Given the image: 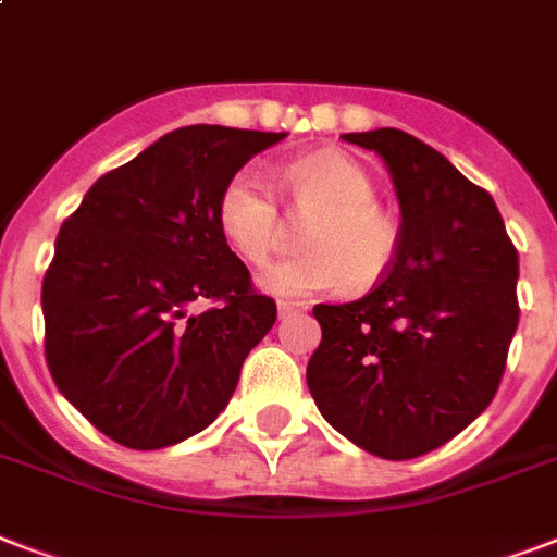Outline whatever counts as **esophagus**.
<instances>
[{
	"label": "esophagus",
	"mask_w": 557,
	"mask_h": 557,
	"mask_svg": "<svg viewBox=\"0 0 557 557\" xmlns=\"http://www.w3.org/2000/svg\"><path fill=\"white\" fill-rule=\"evenodd\" d=\"M309 306L300 304V300H280L277 304V312L280 318H288V314H297V312H306Z\"/></svg>",
	"instance_id": "1"
}]
</instances>
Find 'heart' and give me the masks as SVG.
<instances>
[{
	"mask_svg": "<svg viewBox=\"0 0 557 557\" xmlns=\"http://www.w3.org/2000/svg\"><path fill=\"white\" fill-rule=\"evenodd\" d=\"M277 190L288 216L304 227L306 253L280 262L262 277V286L280 297L349 286L367 292L387 277L401 251V222L381 208L379 182L356 159L321 152L295 161L277 173ZM219 231L231 251L248 265H269L286 225L271 193L253 170L227 178L216 201Z\"/></svg>",
	"mask_w": 557,
	"mask_h": 557,
	"instance_id": "heart-1",
	"label": "heart"
}]
</instances>
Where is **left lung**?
I'll return each mask as SVG.
<instances>
[{
    "instance_id": "8db88e82",
    "label": "left lung",
    "mask_w": 557,
    "mask_h": 557,
    "mask_svg": "<svg viewBox=\"0 0 557 557\" xmlns=\"http://www.w3.org/2000/svg\"><path fill=\"white\" fill-rule=\"evenodd\" d=\"M387 164L401 251L361 300L318 304L306 381L358 448L413 459L466 431L500 387L518 330V248L488 190L401 129L347 133Z\"/></svg>"
}]
</instances>
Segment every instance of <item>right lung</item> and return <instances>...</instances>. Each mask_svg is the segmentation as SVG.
I'll return each instance as SVG.
<instances>
[{
    "label": "right lung",
    "instance_id": "add662e5",
    "mask_svg": "<svg viewBox=\"0 0 557 557\" xmlns=\"http://www.w3.org/2000/svg\"><path fill=\"white\" fill-rule=\"evenodd\" d=\"M286 133L182 126L109 170L65 219L42 280L51 379L117 445L205 431L277 321L219 231L227 178ZM196 299L219 307L187 315Z\"/></svg>",
    "mask_w": 557,
    "mask_h": 557
}]
</instances>
